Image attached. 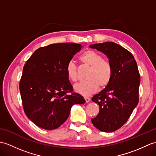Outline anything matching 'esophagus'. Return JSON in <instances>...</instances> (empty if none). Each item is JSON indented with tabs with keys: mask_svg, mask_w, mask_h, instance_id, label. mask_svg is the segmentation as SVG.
<instances>
[{
	"mask_svg": "<svg viewBox=\"0 0 156 156\" xmlns=\"http://www.w3.org/2000/svg\"><path fill=\"white\" fill-rule=\"evenodd\" d=\"M84 99H85V101H86V102H90V98H88V97H84Z\"/></svg>",
	"mask_w": 156,
	"mask_h": 156,
	"instance_id": "1",
	"label": "esophagus"
}]
</instances>
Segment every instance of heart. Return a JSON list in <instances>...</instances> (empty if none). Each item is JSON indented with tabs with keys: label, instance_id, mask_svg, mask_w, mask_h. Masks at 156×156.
Returning <instances> with one entry per match:
<instances>
[{
	"label": "heart",
	"instance_id": "1",
	"mask_svg": "<svg viewBox=\"0 0 156 156\" xmlns=\"http://www.w3.org/2000/svg\"><path fill=\"white\" fill-rule=\"evenodd\" d=\"M82 64L90 67L87 78L88 80L76 84L74 87L77 93L88 97L97 91L99 86L101 88L107 87L112 77V68L111 63L103 59V57L92 49L86 51L80 56ZM66 72L69 80L76 82L78 80V68L74 62L68 63Z\"/></svg>",
	"mask_w": 156,
	"mask_h": 156
}]
</instances>
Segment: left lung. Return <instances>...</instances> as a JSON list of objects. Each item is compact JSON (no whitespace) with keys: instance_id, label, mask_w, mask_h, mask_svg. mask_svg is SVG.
Masks as SVG:
<instances>
[{"instance_id":"obj_1","label":"left lung","mask_w":156,"mask_h":156,"mask_svg":"<svg viewBox=\"0 0 156 156\" xmlns=\"http://www.w3.org/2000/svg\"><path fill=\"white\" fill-rule=\"evenodd\" d=\"M90 48L104 53L112 68L110 83L92 98L100 111L91 121L101 131L113 132L127 121L138 104L140 72L131 53L114 42L96 44Z\"/></svg>"}]
</instances>
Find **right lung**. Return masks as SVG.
<instances>
[{
    "label": "right lung",
    "instance_id": "obj_1",
    "mask_svg": "<svg viewBox=\"0 0 156 156\" xmlns=\"http://www.w3.org/2000/svg\"><path fill=\"white\" fill-rule=\"evenodd\" d=\"M80 44L62 43L35 50L23 69L19 90L25 113L38 127L58 128L67 120L74 104H84L73 92L66 67L81 49Z\"/></svg>",
    "mask_w": 156,
    "mask_h": 156
}]
</instances>
